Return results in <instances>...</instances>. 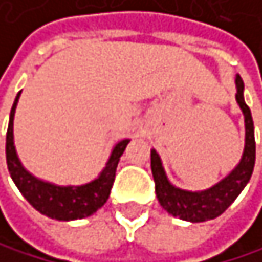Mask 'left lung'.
I'll return each mask as SVG.
<instances>
[{"instance_id":"obj_1","label":"left lung","mask_w":262,"mask_h":262,"mask_svg":"<svg viewBox=\"0 0 262 262\" xmlns=\"http://www.w3.org/2000/svg\"><path fill=\"white\" fill-rule=\"evenodd\" d=\"M236 102L245 116V150L239 163L231 169L217 184H213L204 191H186L179 189L169 183L163 168V163L157 150H151V172L155 179V191H157L158 202L168 213L179 217L181 220L187 222H205L217 219L219 215L225 212L239 192L243 191L248 184L256 160V143H254V125L251 111L246 105L243 91L245 84L243 79L236 75Z\"/></svg>"}]
</instances>
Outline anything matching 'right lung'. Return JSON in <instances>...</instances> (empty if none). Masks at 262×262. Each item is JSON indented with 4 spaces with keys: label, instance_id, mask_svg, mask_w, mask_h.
<instances>
[{
    "label": "right lung",
    "instance_id": "right-lung-1",
    "mask_svg": "<svg viewBox=\"0 0 262 262\" xmlns=\"http://www.w3.org/2000/svg\"><path fill=\"white\" fill-rule=\"evenodd\" d=\"M20 93L23 91L17 93L14 104H12L6 134V163L12 181H14L20 194L26 197V201L35 210H39L50 219L70 222L90 217L107 202L114 179H116L119 160L130 140L124 138V140L116 143L101 174L93 179L91 183L81 186H57L53 183L42 181L31 174L23 166L14 146V128H12V125H14V114Z\"/></svg>",
    "mask_w": 262,
    "mask_h": 262
}]
</instances>
